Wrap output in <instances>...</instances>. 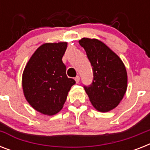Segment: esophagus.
Returning a JSON list of instances; mask_svg holds the SVG:
<instances>
[{"label": "esophagus", "instance_id": "esophagus-1", "mask_svg": "<svg viewBox=\"0 0 150 150\" xmlns=\"http://www.w3.org/2000/svg\"><path fill=\"white\" fill-rule=\"evenodd\" d=\"M75 82H76V83H79V80H80L79 76V75H77V76L75 78Z\"/></svg>", "mask_w": 150, "mask_h": 150}]
</instances>
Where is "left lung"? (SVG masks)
<instances>
[{
  "mask_svg": "<svg viewBox=\"0 0 150 150\" xmlns=\"http://www.w3.org/2000/svg\"><path fill=\"white\" fill-rule=\"evenodd\" d=\"M79 42L86 52L93 71L92 83L83 87L97 110L109 111L119 104L125 93V67L120 57L101 41L82 38Z\"/></svg>",
  "mask_w": 150,
  "mask_h": 150,
  "instance_id": "8db88e82",
  "label": "left lung"
}]
</instances>
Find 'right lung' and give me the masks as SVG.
Segmentation results:
<instances>
[{"mask_svg":"<svg viewBox=\"0 0 150 150\" xmlns=\"http://www.w3.org/2000/svg\"><path fill=\"white\" fill-rule=\"evenodd\" d=\"M67 43H45L29 59L22 75L25 99L37 111L53 115L62 109L71 87L75 84L66 75L62 57Z\"/></svg>","mask_w":150,"mask_h":150,"instance_id":"1","label":"right lung"}]
</instances>
